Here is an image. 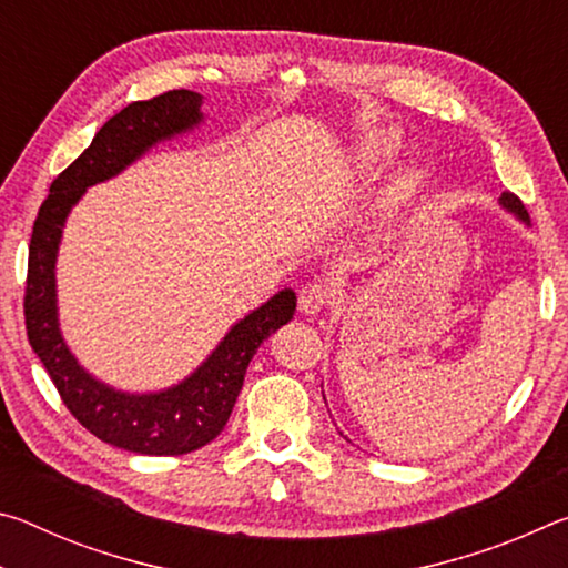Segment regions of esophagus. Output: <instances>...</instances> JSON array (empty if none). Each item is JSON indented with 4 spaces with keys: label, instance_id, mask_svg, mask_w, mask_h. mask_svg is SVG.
<instances>
[{
    "label": "esophagus",
    "instance_id": "esophagus-1",
    "mask_svg": "<svg viewBox=\"0 0 568 568\" xmlns=\"http://www.w3.org/2000/svg\"><path fill=\"white\" fill-rule=\"evenodd\" d=\"M328 285L307 283L301 287V293H297V307H301L305 315H318L323 311V305L328 303Z\"/></svg>",
    "mask_w": 568,
    "mask_h": 568
}]
</instances>
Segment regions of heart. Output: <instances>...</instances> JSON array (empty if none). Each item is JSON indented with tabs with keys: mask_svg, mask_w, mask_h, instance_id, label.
<instances>
[{
	"mask_svg": "<svg viewBox=\"0 0 568 568\" xmlns=\"http://www.w3.org/2000/svg\"><path fill=\"white\" fill-rule=\"evenodd\" d=\"M398 148H400V134L393 132V130H376L371 134H365V138L358 142V160L363 168L368 170H376L388 165V162L398 155ZM416 175H403L396 185H393L390 195H388V203L396 207L400 203H406V200L413 195V190H416Z\"/></svg>",
	"mask_w": 568,
	"mask_h": 568,
	"instance_id": "heart-1",
	"label": "heart"
}]
</instances>
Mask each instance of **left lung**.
Returning a JSON list of instances; mask_svg holds the SVG:
<instances>
[{
  "label": "left lung",
  "mask_w": 568,
  "mask_h": 568,
  "mask_svg": "<svg viewBox=\"0 0 568 568\" xmlns=\"http://www.w3.org/2000/svg\"><path fill=\"white\" fill-rule=\"evenodd\" d=\"M498 205H501L504 210H508V213H511V215H516L518 220H521V223L531 225V220H528V213H526L524 203L514 195V192H501V197H498Z\"/></svg>",
  "instance_id": "8db88e82"
}]
</instances>
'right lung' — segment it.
Returning <instances> with one entry per match:
<instances>
[{
	"label": "right lung",
	"mask_w": 568,
	"mask_h": 568,
	"mask_svg": "<svg viewBox=\"0 0 568 568\" xmlns=\"http://www.w3.org/2000/svg\"><path fill=\"white\" fill-rule=\"evenodd\" d=\"M200 104L203 94L172 90L120 110L102 124L92 145L57 175L32 227L24 291L27 338L72 416L104 444L132 454L180 456L220 436L253 355L295 313V293L285 287L237 321L185 381L158 393L108 386L82 368L62 338L54 267L67 215L88 187L120 175L158 142L195 130L203 122Z\"/></svg>",
	"instance_id": "1"
}]
</instances>
